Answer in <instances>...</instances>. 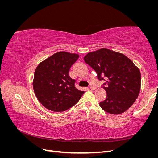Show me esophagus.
Here are the masks:
<instances>
[{
	"label": "esophagus",
	"mask_w": 158,
	"mask_h": 158,
	"mask_svg": "<svg viewBox=\"0 0 158 158\" xmlns=\"http://www.w3.org/2000/svg\"><path fill=\"white\" fill-rule=\"evenodd\" d=\"M89 88L92 89V90H94V89H95V87L94 86V85H89Z\"/></svg>",
	"instance_id": "esophagus-1"
}]
</instances>
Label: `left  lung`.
I'll return each mask as SVG.
<instances>
[{"instance_id":"1","label":"left lung","mask_w":158,"mask_h":158,"mask_svg":"<svg viewBox=\"0 0 158 158\" xmlns=\"http://www.w3.org/2000/svg\"><path fill=\"white\" fill-rule=\"evenodd\" d=\"M84 59L96 72L99 80H104L103 76L107 78V85L103 87L107 98L99 103L100 107L113 114L125 112L135 103L140 93L139 69L125 55L108 49L88 52Z\"/></svg>"}]
</instances>
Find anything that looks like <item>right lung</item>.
<instances>
[{
	"mask_svg": "<svg viewBox=\"0 0 158 158\" xmlns=\"http://www.w3.org/2000/svg\"><path fill=\"white\" fill-rule=\"evenodd\" d=\"M79 55L60 51L43 60L37 66L33 88L39 102L47 109L62 112L77 103L84 92L75 88L69 76L70 69Z\"/></svg>",
	"mask_w": 158,
	"mask_h": 158,
	"instance_id": "add662e5",
	"label": "right lung"
}]
</instances>
